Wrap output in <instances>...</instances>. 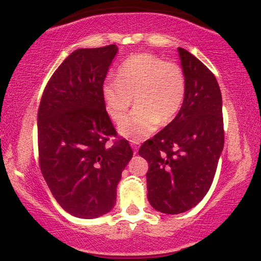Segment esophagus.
I'll return each mask as SVG.
<instances>
[{"instance_id": "1", "label": "esophagus", "mask_w": 261, "mask_h": 261, "mask_svg": "<svg viewBox=\"0 0 261 261\" xmlns=\"http://www.w3.org/2000/svg\"><path fill=\"white\" fill-rule=\"evenodd\" d=\"M130 143H131V147H133V149L135 150V153H137L138 147H140V141H137V140H131Z\"/></svg>"}]
</instances>
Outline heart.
<instances>
[{"mask_svg": "<svg viewBox=\"0 0 261 261\" xmlns=\"http://www.w3.org/2000/svg\"><path fill=\"white\" fill-rule=\"evenodd\" d=\"M187 92L186 74L179 65L156 55L141 53L128 57L101 87L105 110L113 121H120L135 100L137 108L119 124L125 137L141 140L176 117Z\"/></svg>", "mask_w": 261, "mask_h": 261, "instance_id": "1", "label": "heart"}]
</instances>
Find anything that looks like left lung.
I'll return each instance as SVG.
<instances>
[{"mask_svg":"<svg viewBox=\"0 0 261 261\" xmlns=\"http://www.w3.org/2000/svg\"><path fill=\"white\" fill-rule=\"evenodd\" d=\"M187 92L176 118L138 154L148 161L147 189L161 213L189 211L212 186L224 147L222 94L214 74L199 59L178 48Z\"/></svg>","mask_w":261,"mask_h":261,"instance_id":"obj_1","label":"left lung"}]
</instances>
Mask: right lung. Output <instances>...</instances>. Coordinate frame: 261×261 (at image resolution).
Wrapping results in <instances>:
<instances>
[{
  "label": "right lung",
  "instance_id": "right-lung-1",
  "mask_svg": "<svg viewBox=\"0 0 261 261\" xmlns=\"http://www.w3.org/2000/svg\"><path fill=\"white\" fill-rule=\"evenodd\" d=\"M118 47L77 49L59 66L38 108L39 167L59 204L77 218L110 212L134 151L105 110L101 87Z\"/></svg>",
  "mask_w": 261,
  "mask_h": 261
}]
</instances>
